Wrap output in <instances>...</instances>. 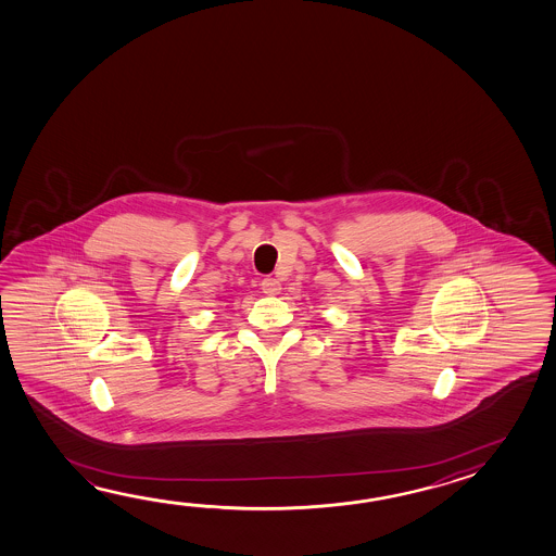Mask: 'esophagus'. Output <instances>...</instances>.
I'll use <instances>...</instances> for the list:
<instances>
[{
  "label": "esophagus",
  "mask_w": 556,
  "mask_h": 556,
  "mask_svg": "<svg viewBox=\"0 0 556 556\" xmlns=\"http://www.w3.org/2000/svg\"><path fill=\"white\" fill-rule=\"evenodd\" d=\"M262 291L265 294H277V292L281 291V282H279V279H275V277H265L264 281H262Z\"/></svg>",
  "instance_id": "obj_1"
}]
</instances>
